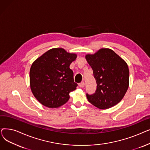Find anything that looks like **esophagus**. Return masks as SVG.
I'll return each instance as SVG.
<instances>
[{
  "instance_id": "obj_1",
  "label": "esophagus",
  "mask_w": 150,
  "mask_h": 150,
  "mask_svg": "<svg viewBox=\"0 0 150 150\" xmlns=\"http://www.w3.org/2000/svg\"><path fill=\"white\" fill-rule=\"evenodd\" d=\"M79 86L80 88H84V82H81V83L79 84Z\"/></svg>"
}]
</instances>
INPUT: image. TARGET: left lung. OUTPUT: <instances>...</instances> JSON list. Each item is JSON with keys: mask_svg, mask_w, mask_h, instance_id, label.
I'll list each match as a JSON object with an SVG mask.
<instances>
[{"mask_svg": "<svg viewBox=\"0 0 150 150\" xmlns=\"http://www.w3.org/2000/svg\"><path fill=\"white\" fill-rule=\"evenodd\" d=\"M86 59L93 70L97 90L86 97L100 109L111 108L123 99L129 87V72L127 63L112 50L103 48L93 54H86Z\"/></svg>", "mask_w": 150, "mask_h": 150, "instance_id": "8db88e82", "label": "left lung"}]
</instances>
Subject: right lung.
Returning <instances> with one entry per match:
<instances>
[{
  "label": "right lung",
  "mask_w": 150,
  "mask_h": 150,
  "mask_svg": "<svg viewBox=\"0 0 150 150\" xmlns=\"http://www.w3.org/2000/svg\"><path fill=\"white\" fill-rule=\"evenodd\" d=\"M76 53L62 48H53L38 58L30 70L31 92L42 105L59 108L69 100V93L76 89L73 71L69 67Z\"/></svg>",
  "instance_id": "obj_1"
}]
</instances>
